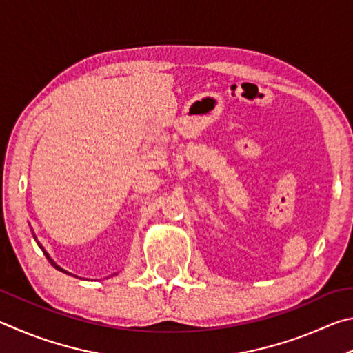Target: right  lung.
<instances>
[{"label":"right lung","mask_w":353,"mask_h":353,"mask_svg":"<svg viewBox=\"0 0 353 353\" xmlns=\"http://www.w3.org/2000/svg\"><path fill=\"white\" fill-rule=\"evenodd\" d=\"M32 236H34V239L37 240V236H35V234H34V232H32ZM37 245H39V246H40V248H41V251H43V254H45V256H46V259H48V261H49V263H51L54 268H57L59 271H63V273H65V274H71V273H70V271H66V270H63V268H61V267H59V265H57V263H55V262L52 261V259H51V256H49V254H48V251H46L45 248H43V246H41V243L39 242V240H37ZM114 274H117V273H114Z\"/></svg>","instance_id":"obj_1"}]
</instances>
